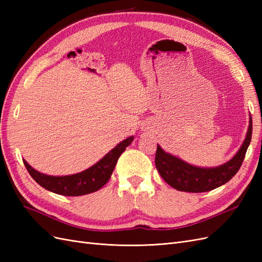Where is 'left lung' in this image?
<instances>
[{"instance_id": "obj_1", "label": "left lung", "mask_w": 262, "mask_h": 262, "mask_svg": "<svg viewBox=\"0 0 262 262\" xmlns=\"http://www.w3.org/2000/svg\"><path fill=\"white\" fill-rule=\"evenodd\" d=\"M252 134V120L250 118L247 136L242 147L231 161L214 168H200L190 165L180 158L165 153L157 145L155 165L162 178L179 191L207 192L231 180L239 170L250 144Z\"/></svg>"}]
</instances>
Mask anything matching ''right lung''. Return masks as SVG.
I'll return each mask as SVG.
<instances>
[{"instance_id":"1","label":"right lung","mask_w":262,"mask_h":262,"mask_svg":"<svg viewBox=\"0 0 262 262\" xmlns=\"http://www.w3.org/2000/svg\"><path fill=\"white\" fill-rule=\"evenodd\" d=\"M133 138L134 137L125 139L91 168L75 173V175L61 177L48 176L34 169L25 160L23 162L29 175L34 178L37 184L51 192L69 196L89 194L97 191L107 184L115 169L118 158L124 152L125 147L132 143Z\"/></svg>"}]
</instances>
